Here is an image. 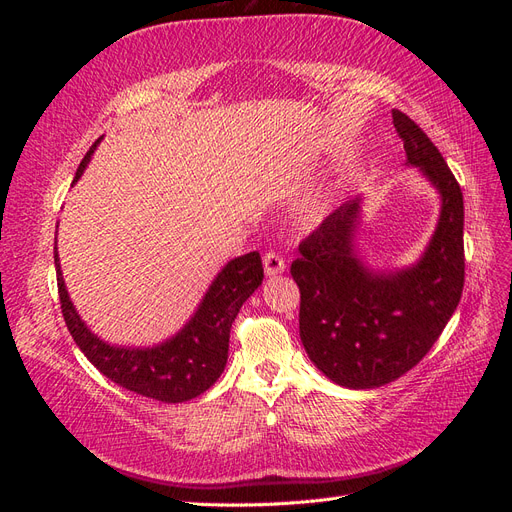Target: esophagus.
<instances>
[{"instance_id": "obj_1", "label": "esophagus", "mask_w": 512, "mask_h": 512, "mask_svg": "<svg viewBox=\"0 0 512 512\" xmlns=\"http://www.w3.org/2000/svg\"><path fill=\"white\" fill-rule=\"evenodd\" d=\"M262 265H265V273L269 277L280 275V273L286 271V260L280 254H275V252L265 254V258H262Z\"/></svg>"}]
</instances>
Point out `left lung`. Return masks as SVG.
Returning <instances> with one entry per match:
<instances>
[{"mask_svg": "<svg viewBox=\"0 0 512 512\" xmlns=\"http://www.w3.org/2000/svg\"><path fill=\"white\" fill-rule=\"evenodd\" d=\"M408 164L440 192L436 232L416 265L374 271L354 252L361 198L348 200L299 245L290 275L301 292L299 331L324 376L346 389H376L404 376L438 342L463 292V194L429 136L393 111Z\"/></svg>", "mask_w": 512, "mask_h": 512, "instance_id": "1", "label": "left lung"}]
</instances>
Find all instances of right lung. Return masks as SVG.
<instances>
[{"mask_svg":"<svg viewBox=\"0 0 512 512\" xmlns=\"http://www.w3.org/2000/svg\"><path fill=\"white\" fill-rule=\"evenodd\" d=\"M96 145L87 151L74 181L81 179ZM55 269L61 314H64L66 327L76 346L83 350L89 363L123 389L164 401V404H181V401L194 399L222 376L228 359L232 322H235L241 305L250 299V294L265 277L258 252L230 260L209 286L196 314L177 335L153 348H121L102 342L76 314L64 277H61L57 241Z\"/></svg>","mask_w":512,"mask_h":512,"instance_id":"1","label":"right lung"}]
</instances>
